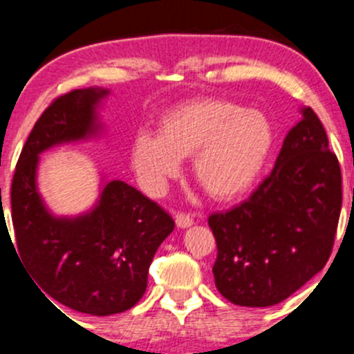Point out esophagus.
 <instances>
[{
	"label": "esophagus",
	"instance_id": "34e87169",
	"mask_svg": "<svg viewBox=\"0 0 354 354\" xmlns=\"http://www.w3.org/2000/svg\"><path fill=\"white\" fill-rule=\"evenodd\" d=\"M174 219H176V226L181 227V230H185V227H190L192 224H194V217H190L188 214H183V212L176 214V216H174Z\"/></svg>",
	"mask_w": 354,
	"mask_h": 354
}]
</instances>
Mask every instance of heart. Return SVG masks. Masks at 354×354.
<instances>
[{"instance_id":"b5f03b06","label":"heart","mask_w":354,"mask_h":354,"mask_svg":"<svg viewBox=\"0 0 354 354\" xmlns=\"http://www.w3.org/2000/svg\"><path fill=\"white\" fill-rule=\"evenodd\" d=\"M274 145L269 118L234 102L198 97L169 109L159 120V135L138 131L131 164L149 194L159 195L192 156L194 178L214 200L246 194L266 167Z\"/></svg>"}]
</instances>
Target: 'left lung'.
I'll return each instance as SVG.
<instances>
[{"label": "left lung", "instance_id": "8db88e82", "mask_svg": "<svg viewBox=\"0 0 354 354\" xmlns=\"http://www.w3.org/2000/svg\"><path fill=\"white\" fill-rule=\"evenodd\" d=\"M272 173L234 209L212 214L216 288L240 306H272L329 260L341 214V167L319 116L303 108Z\"/></svg>", "mask_w": 354, "mask_h": 354}]
</instances>
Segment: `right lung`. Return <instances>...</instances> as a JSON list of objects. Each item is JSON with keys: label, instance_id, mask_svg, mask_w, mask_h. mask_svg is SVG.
Returning <instances> with one entry per match:
<instances>
[{"label": "right lung", "instance_id": "right-lung-1", "mask_svg": "<svg viewBox=\"0 0 354 354\" xmlns=\"http://www.w3.org/2000/svg\"><path fill=\"white\" fill-rule=\"evenodd\" d=\"M108 95L88 87L55 99L32 128L12 181L17 252L28 277L48 301L97 317L124 312L144 296L152 259L174 230L169 214L121 180L106 181L95 205L75 217L55 216L39 194V156L97 137V109Z\"/></svg>", "mask_w": 354, "mask_h": 354}]
</instances>
